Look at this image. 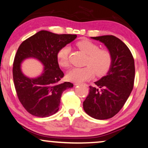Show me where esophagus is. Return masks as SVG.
<instances>
[{"label":"esophagus","mask_w":148,"mask_h":148,"mask_svg":"<svg viewBox=\"0 0 148 148\" xmlns=\"http://www.w3.org/2000/svg\"><path fill=\"white\" fill-rule=\"evenodd\" d=\"M75 85H85L87 86V85L86 84H81V83H75V84H74Z\"/></svg>","instance_id":"34e87169"}]
</instances>
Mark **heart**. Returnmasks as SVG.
<instances>
[{"mask_svg":"<svg viewBox=\"0 0 148 148\" xmlns=\"http://www.w3.org/2000/svg\"><path fill=\"white\" fill-rule=\"evenodd\" d=\"M82 51L85 52L88 57L83 68H73L67 74L69 80L75 83L85 81L94 76L105 75L113 65V57L111 52L106 48H100L98 44L89 40H83L76 43ZM70 47L65 46L57 52V61L59 65L65 68L69 65V54Z\"/></svg>","mask_w":148,"mask_h":148,"instance_id":"heart-1","label":"heart"}]
</instances>
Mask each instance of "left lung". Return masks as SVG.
Here are the masks:
<instances>
[{
    "instance_id": "obj_1",
    "label": "left lung",
    "mask_w": 148,
    "mask_h": 148,
    "mask_svg": "<svg viewBox=\"0 0 148 148\" xmlns=\"http://www.w3.org/2000/svg\"><path fill=\"white\" fill-rule=\"evenodd\" d=\"M104 43L113 57L107 75L89 86V94L83 102L88 115L97 119L115 116L126 103L133 89L135 68L131 52L122 41L113 35L93 37Z\"/></svg>"
}]
</instances>
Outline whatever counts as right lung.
<instances>
[{
    "mask_svg": "<svg viewBox=\"0 0 148 148\" xmlns=\"http://www.w3.org/2000/svg\"><path fill=\"white\" fill-rule=\"evenodd\" d=\"M77 37L76 35H58L41 31L20 44L13 63V78L17 96L26 111L31 115L46 117L59 110L63 91L73 87L70 82L61 83L64 74L59 68L57 52ZM33 57L45 65L40 77L30 79L22 74L20 63Z\"/></svg>",
    "mask_w": 148,
    "mask_h": 148,
    "instance_id": "1",
    "label": "right lung"
}]
</instances>
